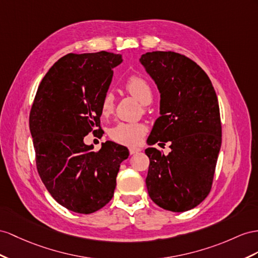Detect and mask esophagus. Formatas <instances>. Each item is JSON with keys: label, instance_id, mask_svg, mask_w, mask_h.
Masks as SVG:
<instances>
[{"label": "esophagus", "instance_id": "esophagus-1", "mask_svg": "<svg viewBox=\"0 0 258 258\" xmlns=\"http://www.w3.org/2000/svg\"><path fill=\"white\" fill-rule=\"evenodd\" d=\"M128 151H130V154H131V155H134V154H137V153H140V151H141V149H140V148H135V147H132V148H130V149H128Z\"/></svg>", "mask_w": 258, "mask_h": 258}]
</instances>
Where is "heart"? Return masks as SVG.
I'll list each match as a JSON object with an SVG mask.
<instances>
[{
	"instance_id": "b5f03b06",
	"label": "heart",
	"mask_w": 258,
	"mask_h": 258,
	"mask_svg": "<svg viewBox=\"0 0 258 258\" xmlns=\"http://www.w3.org/2000/svg\"><path fill=\"white\" fill-rule=\"evenodd\" d=\"M124 88L130 95L135 97L143 104H149L153 101L154 92L151 86L144 77L140 75H131L124 83ZM114 110V97L111 92L104 94L100 103V113L107 117ZM146 133V127L141 123H117L109 131V136L112 141L118 144L134 146L140 144Z\"/></svg>"
}]
</instances>
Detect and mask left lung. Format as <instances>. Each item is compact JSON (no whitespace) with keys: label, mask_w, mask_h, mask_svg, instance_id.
I'll return each mask as SVG.
<instances>
[{"label":"left lung","mask_w":258,"mask_h":258,"mask_svg":"<svg viewBox=\"0 0 258 258\" xmlns=\"http://www.w3.org/2000/svg\"><path fill=\"white\" fill-rule=\"evenodd\" d=\"M140 61L160 91L161 115L147 143H171L168 156L156 148L145 151L148 194L159 207L183 213L200 205L213 186L221 146L219 103L208 75L187 56L154 51Z\"/></svg>","instance_id":"obj_1"}]
</instances>
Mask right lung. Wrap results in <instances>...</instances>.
Returning a JSON list of instances; mask_svg holds the SVG:
<instances>
[{
	"instance_id": "obj_1",
	"label": "right lung",
	"mask_w": 258,
	"mask_h": 258,
	"mask_svg": "<svg viewBox=\"0 0 258 258\" xmlns=\"http://www.w3.org/2000/svg\"><path fill=\"white\" fill-rule=\"evenodd\" d=\"M122 55L112 52L61 57L39 85L29 114L36 166L48 192L63 207L91 214L113 197L120 164L128 150L105 142L84 144L100 131V103Z\"/></svg>"
}]
</instances>
